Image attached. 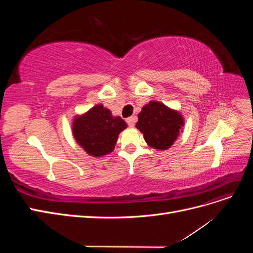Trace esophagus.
I'll return each mask as SVG.
<instances>
[{"label": "esophagus", "mask_w": 253, "mask_h": 253, "mask_svg": "<svg viewBox=\"0 0 253 253\" xmlns=\"http://www.w3.org/2000/svg\"><path fill=\"white\" fill-rule=\"evenodd\" d=\"M136 120H137V117H136V116L128 117V118L126 119V124L128 125V126H129V127H133V126H134V125H135Z\"/></svg>", "instance_id": "34e87169"}]
</instances>
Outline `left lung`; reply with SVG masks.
<instances>
[{"label": "left lung", "mask_w": 253, "mask_h": 253, "mask_svg": "<svg viewBox=\"0 0 253 253\" xmlns=\"http://www.w3.org/2000/svg\"><path fill=\"white\" fill-rule=\"evenodd\" d=\"M183 126L185 119L178 111L155 100L143 105L136 124L149 147L160 151L171 148Z\"/></svg>", "instance_id": "obj_1"}]
</instances>
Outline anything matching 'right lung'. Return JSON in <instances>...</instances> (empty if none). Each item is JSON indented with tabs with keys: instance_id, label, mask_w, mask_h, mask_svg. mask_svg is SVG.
I'll return each mask as SVG.
<instances>
[{
	"instance_id": "obj_1",
	"label": "right lung",
	"mask_w": 253,
	"mask_h": 253,
	"mask_svg": "<svg viewBox=\"0 0 253 253\" xmlns=\"http://www.w3.org/2000/svg\"><path fill=\"white\" fill-rule=\"evenodd\" d=\"M127 127L124 119L97 104L86 113L76 115L73 120V136L88 155L101 157L114 151L119 134Z\"/></svg>"
}]
</instances>
